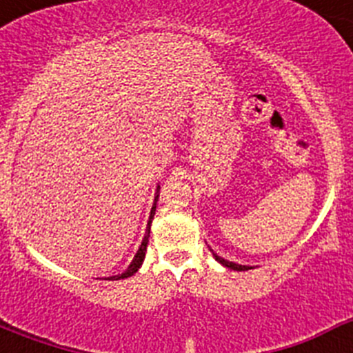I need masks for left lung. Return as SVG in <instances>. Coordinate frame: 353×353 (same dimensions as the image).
<instances>
[{"mask_svg":"<svg viewBox=\"0 0 353 353\" xmlns=\"http://www.w3.org/2000/svg\"><path fill=\"white\" fill-rule=\"evenodd\" d=\"M210 251H212V249H210ZM212 254H214L215 260L219 261L221 265H224V267H228V269H233V270H249V269H251V267H248V265H239V263H233V261L224 260L223 256H219V254H217V252H214V251H212Z\"/></svg>","mask_w":353,"mask_h":353,"instance_id":"obj_1","label":"left lung"}]
</instances>
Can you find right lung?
<instances>
[{"mask_svg":"<svg viewBox=\"0 0 353 353\" xmlns=\"http://www.w3.org/2000/svg\"><path fill=\"white\" fill-rule=\"evenodd\" d=\"M161 187H157V192ZM157 198L159 194L155 196V201H154V207H152V212H150V221L148 224H146V233H145V239H143L141 245H139L138 252H136V256H134V260L130 261V265L127 267L125 272L118 274V276H113V277H108V279H111V281H118V279H125V277H130L134 276V274L138 272L139 267H141L143 260H145V252H146V245H148V236H150V224H152V219H154V214H155V205H157Z\"/></svg>","mask_w":353,"mask_h":353,"instance_id":"obj_1","label":"right lung"}]
</instances>
